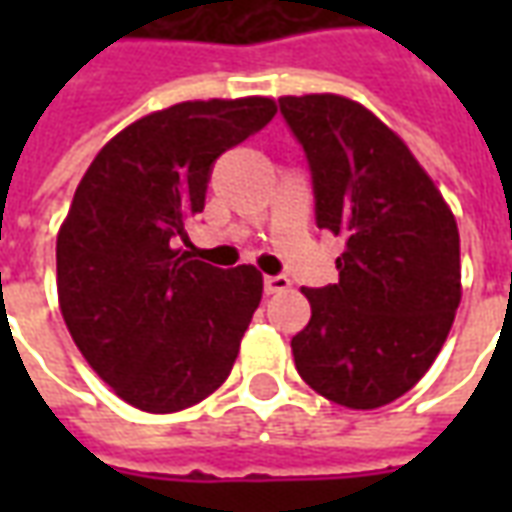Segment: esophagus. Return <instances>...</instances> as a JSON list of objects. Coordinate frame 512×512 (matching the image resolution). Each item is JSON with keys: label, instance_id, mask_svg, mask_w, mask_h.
Instances as JSON below:
<instances>
[{"label": "esophagus", "instance_id": "esophagus-1", "mask_svg": "<svg viewBox=\"0 0 512 512\" xmlns=\"http://www.w3.org/2000/svg\"><path fill=\"white\" fill-rule=\"evenodd\" d=\"M263 288H266V293H282V290L290 288V279L288 277H266Z\"/></svg>", "mask_w": 512, "mask_h": 512}]
</instances>
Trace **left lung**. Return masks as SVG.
<instances>
[{
    "mask_svg": "<svg viewBox=\"0 0 512 512\" xmlns=\"http://www.w3.org/2000/svg\"><path fill=\"white\" fill-rule=\"evenodd\" d=\"M307 153L321 230L345 238L340 282L301 288L312 318L293 340L299 376L332 403L378 408L436 362L461 304V238L414 153L345 95H285Z\"/></svg>",
    "mask_w": 512,
    "mask_h": 512,
    "instance_id": "left-lung-1",
    "label": "left lung"
}]
</instances>
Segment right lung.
Returning a JSON list of instances; mask_svg holds the SVG:
<instances>
[{
  "mask_svg": "<svg viewBox=\"0 0 512 512\" xmlns=\"http://www.w3.org/2000/svg\"><path fill=\"white\" fill-rule=\"evenodd\" d=\"M277 115L274 98L183 101L106 142L57 233L65 326L117 397L172 414L227 381L263 299L255 266L230 271L175 249L205 208L211 164Z\"/></svg>",
  "mask_w": 512,
  "mask_h": 512,
  "instance_id": "add662e5",
  "label": "right lung"
}]
</instances>
